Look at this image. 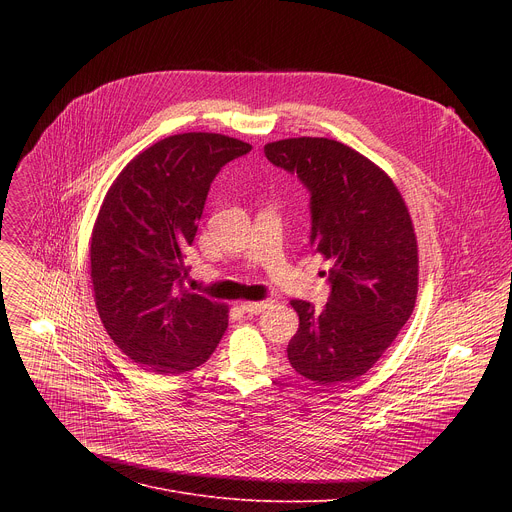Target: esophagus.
Segmentation results:
<instances>
[{"label":"esophagus","mask_w":512,"mask_h":512,"mask_svg":"<svg viewBox=\"0 0 512 512\" xmlns=\"http://www.w3.org/2000/svg\"><path fill=\"white\" fill-rule=\"evenodd\" d=\"M269 308V302L267 300H263V302H241V310L245 312V314H261V312H265Z\"/></svg>","instance_id":"1"}]
</instances>
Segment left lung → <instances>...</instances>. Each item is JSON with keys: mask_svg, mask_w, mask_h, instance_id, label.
<instances>
[{"mask_svg": "<svg viewBox=\"0 0 512 512\" xmlns=\"http://www.w3.org/2000/svg\"><path fill=\"white\" fill-rule=\"evenodd\" d=\"M271 164L298 174L312 194V245L330 261L322 312L291 300L300 328L289 364L328 387L375 367L411 318L419 287L417 237L391 176L328 137H289L265 145Z\"/></svg>", "mask_w": 512, "mask_h": 512, "instance_id": "1", "label": "left lung"}]
</instances>
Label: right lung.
<instances>
[{
	"instance_id": "right-lung-1",
	"label": "right lung",
	"mask_w": 512,
	"mask_h": 512,
	"mask_svg": "<svg viewBox=\"0 0 512 512\" xmlns=\"http://www.w3.org/2000/svg\"><path fill=\"white\" fill-rule=\"evenodd\" d=\"M251 145L221 133L164 137L113 180L91 235V281L111 340L139 367L180 375L210 358L229 306L182 287L210 182Z\"/></svg>"
}]
</instances>
